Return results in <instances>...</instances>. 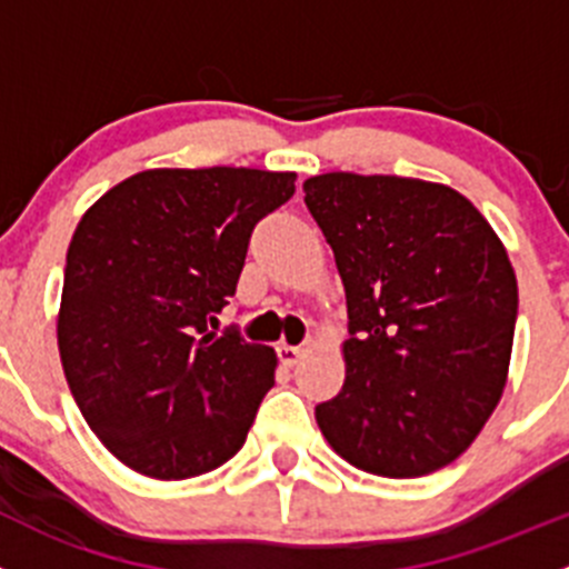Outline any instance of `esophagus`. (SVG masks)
Here are the masks:
<instances>
[{"instance_id": "esophagus-1", "label": "esophagus", "mask_w": 569, "mask_h": 569, "mask_svg": "<svg viewBox=\"0 0 569 569\" xmlns=\"http://www.w3.org/2000/svg\"><path fill=\"white\" fill-rule=\"evenodd\" d=\"M308 347H311V341H308V345H280V347H278L280 361H283L286 367H295V363L300 361L302 356H306Z\"/></svg>"}]
</instances>
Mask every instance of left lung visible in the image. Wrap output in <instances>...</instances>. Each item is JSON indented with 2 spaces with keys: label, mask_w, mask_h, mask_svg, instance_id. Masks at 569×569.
I'll return each instance as SVG.
<instances>
[{
  "label": "left lung",
  "mask_w": 569,
  "mask_h": 569,
  "mask_svg": "<svg viewBox=\"0 0 569 569\" xmlns=\"http://www.w3.org/2000/svg\"><path fill=\"white\" fill-rule=\"evenodd\" d=\"M347 295V378L317 406L352 467L417 478L459 459L503 395L517 325L506 247L459 191L397 174L302 183Z\"/></svg>",
  "instance_id": "obj_1"
}]
</instances>
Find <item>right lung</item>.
Returning a JSON list of instances; mask_svg holds the SVG:
<instances>
[{"label": "right lung", "instance_id": "obj_1", "mask_svg": "<svg viewBox=\"0 0 569 569\" xmlns=\"http://www.w3.org/2000/svg\"><path fill=\"white\" fill-rule=\"evenodd\" d=\"M295 172L150 169L99 197L66 252L58 347L99 442L161 481L233 459L278 356L208 325L236 295L256 224Z\"/></svg>", "mask_w": 569, "mask_h": 569}]
</instances>
